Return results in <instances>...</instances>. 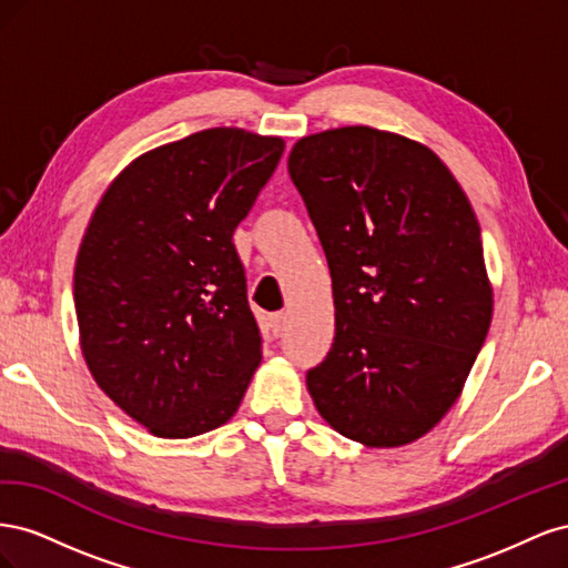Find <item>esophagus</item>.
<instances>
[{"mask_svg":"<svg viewBox=\"0 0 568 568\" xmlns=\"http://www.w3.org/2000/svg\"><path fill=\"white\" fill-rule=\"evenodd\" d=\"M270 326H272V334L280 336L284 332V326H286V313H274L270 317Z\"/></svg>","mask_w":568,"mask_h":568,"instance_id":"obj_1","label":"esophagus"}]
</instances>
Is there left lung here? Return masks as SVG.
<instances>
[{
	"label": "left lung",
	"mask_w": 568,
	"mask_h": 568,
	"mask_svg": "<svg viewBox=\"0 0 568 568\" xmlns=\"http://www.w3.org/2000/svg\"><path fill=\"white\" fill-rule=\"evenodd\" d=\"M288 175L336 307L332 351L305 376L315 407L372 448L417 440L457 400L493 317L471 203L432 149L365 125L303 136Z\"/></svg>",
	"instance_id": "left-lung-1"
}]
</instances>
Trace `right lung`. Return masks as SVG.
Returning a JSON list of instances; mask_svg holds the SVG:
<instances>
[{"label":"right lung","mask_w":568,"mask_h":568,"mask_svg":"<svg viewBox=\"0 0 568 568\" xmlns=\"http://www.w3.org/2000/svg\"><path fill=\"white\" fill-rule=\"evenodd\" d=\"M284 153L280 136L211 128L132 161L75 263L80 346L109 398L161 438L234 417L261 332L232 244Z\"/></svg>","instance_id":"obj_1"}]
</instances>
